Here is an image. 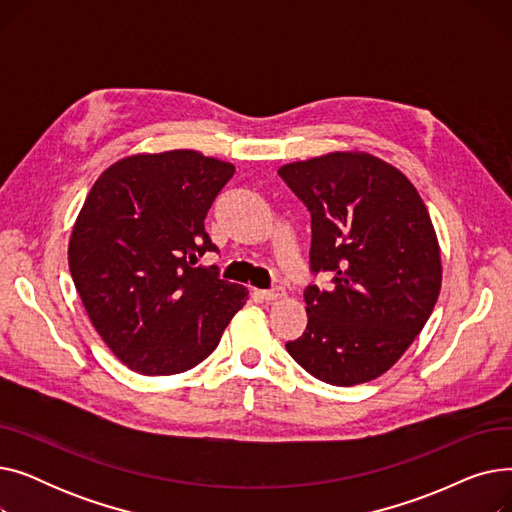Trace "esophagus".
Listing matches in <instances>:
<instances>
[{
	"instance_id": "obj_1",
	"label": "esophagus",
	"mask_w": 512,
	"mask_h": 512,
	"mask_svg": "<svg viewBox=\"0 0 512 512\" xmlns=\"http://www.w3.org/2000/svg\"><path fill=\"white\" fill-rule=\"evenodd\" d=\"M261 297H263L265 301H282V299H286V290H284L282 286H276V288H272V290H263Z\"/></svg>"
}]
</instances>
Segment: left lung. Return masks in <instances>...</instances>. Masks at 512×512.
Listing matches in <instances>:
<instances>
[{
    "label": "left lung",
    "instance_id": "obj_1",
    "mask_svg": "<svg viewBox=\"0 0 512 512\" xmlns=\"http://www.w3.org/2000/svg\"><path fill=\"white\" fill-rule=\"evenodd\" d=\"M311 211L307 330L286 351L313 378L357 386L386 373L434 311L442 257L413 182L365 151H334L278 170Z\"/></svg>",
    "mask_w": 512,
    "mask_h": 512
}]
</instances>
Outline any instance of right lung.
Wrapping results in <instances>:
<instances>
[{"label": "right lung", "instance_id": "add662e5", "mask_svg": "<svg viewBox=\"0 0 512 512\" xmlns=\"http://www.w3.org/2000/svg\"><path fill=\"white\" fill-rule=\"evenodd\" d=\"M234 176L193 149L118 159L72 226L68 265L107 348L132 371L174 375L207 359L249 290L195 267L215 251L205 215Z\"/></svg>", "mask_w": 512, "mask_h": 512}]
</instances>
